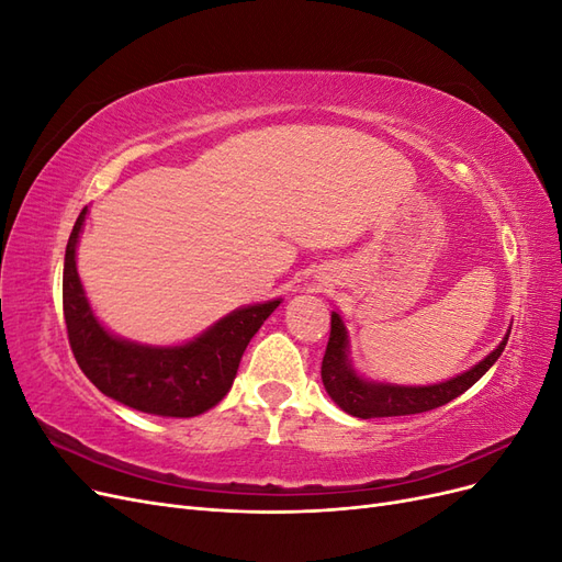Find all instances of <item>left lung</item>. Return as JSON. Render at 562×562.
<instances>
[{
	"mask_svg": "<svg viewBox=\"0 0 562 562\" xmlns=\"http://www.w3.org/2000/svg\"><path fill=\"white\" fill-rule=\"evenodd\" d=\"M508 335L497 345L495 351H490L481 363H475L467 372H459L457 378L438 382V384H424V386H405V384H389V382H372L361 378L353 370L349 359V335L342 316L337 312L330 314V339L326 347V356L321 363V380L326 386L328 396L342 407L347 415L372 419V417H398V415H417L434 411L450 403L452 398L462 396L467 389L479 382L485 372L495 366L502 356Z\"/></svg>",
	"mask_w": 562,
	"mask_h": 562,
	"instance_id": "left-lung-1",
	"label": "left lung"
}]
</instances>
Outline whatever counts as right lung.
I'll return each instance as SVG.
<instances>
[{
    "label": "right lung",
    "instance_id": "right-lung-1",
    "mask_svg": "<svg viewBox=\"0 0 562 562\" xmlns=\"http://www.w3.org/2000/svg\"><path fill=\"white\" fill-rule=\"evenodd\" d=\"M83 209L65 248L63 314L79 368L105 396L161 417H196L227 396L241 356L281 300L229 312L194 339L176 347L131 342L112 335L91 310L77 274Z\"/></svg>",
    "mask_w": 562,
    "mask_h": 562
}]
</instances>
